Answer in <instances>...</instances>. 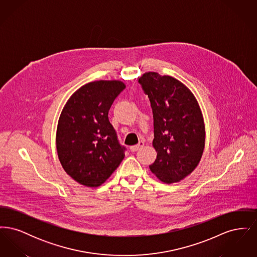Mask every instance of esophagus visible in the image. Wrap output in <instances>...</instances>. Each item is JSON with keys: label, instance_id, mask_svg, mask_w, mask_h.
<instances>
[{"label": "esophagus", "instance_id": "34e87169", "mask_svg": "<svg viewBox=\"0 0 257 257\" xmlns=\"http://www.w3.org/2000/svg\"><path fill=\"white\" fill-rule=\"evenodd\" d=\"M144 146H145L144 142H140L138 145H136V146H133V147H130V149H131V151L135 152V151H138L139 149H141V148L144 147Z\"/></svg>", "mask_w": 257, "mask_h": 257}]
</instances>
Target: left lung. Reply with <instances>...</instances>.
Returning a JSON list of instances; mask_svg holds the SVG:
<instances>
[{
  "mask_svg": "<svg viewBox=\"0 0 257 257\" xmlns=\"http://www.w3.org/2000/svg\"><path fill=\"white\" fill-rule=\"evenodd\" d=\"M139 83L150 100L154 119L155 162L149 166L167 184L183 180L195 171L205 147V125L193 92L171 76L147 72Z\"/></svg>",
  "mask_w": 257,
  "mask_h": 257,
  "instance_id": "1",
  "label": "left lung"
}]
</instances>
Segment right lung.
<instances>
[{"instance_id":"add662e5","label":"right lung","mask_w":257,"mask_h":257,"mask_svg":"<svg viewBox=\"0 0 257 257\" xmlns=\"http://www.w3.org/2000/svg\"><path fill=\"white\" fill-rule=\"evenodd\" d=\"M125 86L117 80L90 82L77 89L61 110L57 152L63 170L78 183L91 188L102 185L125 156V147L108 117Z\"/></svg>"}]
</instances>
